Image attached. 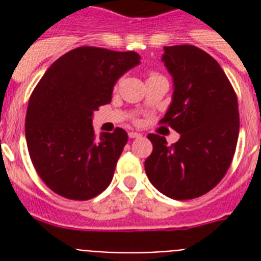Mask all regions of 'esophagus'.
Here are the masks:
<instances>
[{
  "mask_svg": "<svg viewBox=\"0 0 261 261\" xmlns=\"http://www.w3.org/2000/svg\"><path fill=\"white\" fill-rule=\"evenodd\" d=\"M128 137H130V138H139V137H142V134H141V133H135V131H130V133H128Z\"/></svg>",
  "mask_w": 261,
  "mask_h": 261,
  "instance_id": "1",
  "label": "esophagus"
}]
</instances>
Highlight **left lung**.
Listing matches in <instances>:
<instances>
[{
    "label": "left lung",
    "mask_w": 261,
    "mask_h": 261,
    "mask_svg": "<svg viewBox=\"0 0 261 261\" xmlns=\"http://www.w3.org/2000/svg\"><path fill=\"white\" fill-rule=\"evenodd\" d=\"M161 61L173 81L172 101L161 122L180 134L169 146L149 134L153 151L145 161L147 178L168 198H198L225 176L239 139V102L225 71L195 46L164 47Z\"/></svg>",
    "instance_id": "left-lung-1"
}]
</instances>
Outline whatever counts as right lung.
Wrapping results in <instances>:
<instances>
[{
  "mask_svg": "<svg viewBox=\"0 0 261 261\" xmlns=\"http://www.w3.org/2000/svg\"><path fill=\"white\" fill-rule=\"evenodd\" d=\"M141 63L135 51L79 47L51 65L31 94L25 139L35 169L63 198L88 200L114 177L127 143L116 128L94 137V111L112 100L115 84Z\"/></svg>",
  "mask_w": 261,
  "mask_h": 261,
  "instance_id": "add662e5",
  "label": "right lung"
}]
</instances>
